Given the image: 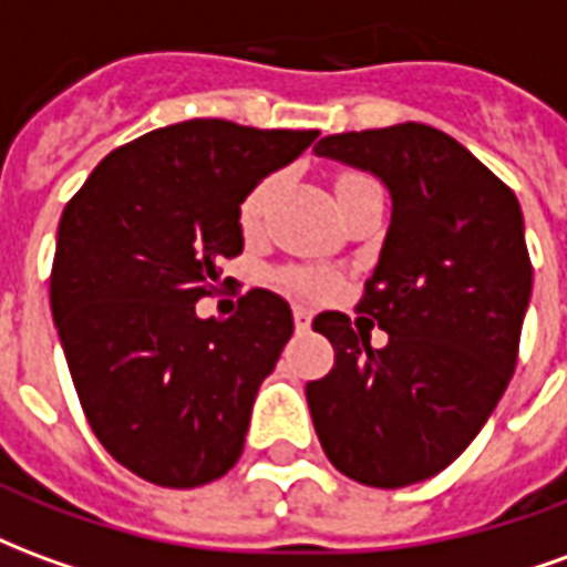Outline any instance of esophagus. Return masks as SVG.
Listing matches in <instances>:
<instances>
[{"mask_svg": "<svg viewBox=\"0 0 567 567\" xmlns=\"http://www.w3.org/2000/svg\"><path fill=\"white\" fill-rule=\"evenodd\" d=\"M309 324H312V312L303 307L295 309V328L297 331H309Z\"/></svg>", "mask_w": 567, "mask_h": 567, "instance_id": "1", "label": "esophagus"}]
</instances>
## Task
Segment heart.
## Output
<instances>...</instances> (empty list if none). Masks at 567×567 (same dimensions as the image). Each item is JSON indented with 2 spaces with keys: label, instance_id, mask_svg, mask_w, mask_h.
I'll use <instances>...</instances> for the list:
<instances>
[{
  "label": "heart",
  "instance_id": "heart-1",
  "mask_svg": "<svg viewBox=\"0 0 567 567\" xmlns=\"http://www.w3.org/2000/svg\"><path fill=\"white\" fill-rule=\"evenodd\" d=\"M358 182H364V175H343L337 182V197L346 194L352 185H358ZM272 187H276V175H267L243 197V203H239V224H243V230H255L258 227L264 212H267V203L272 197ZM272 282H276V288H282L285 295L312 300V297H324L331 291L333 276L324 270H309V267H285V270L272 276Z\"/></svg>",
  "mask_w": 567,
  "mask_h": 567
}]
</instances>
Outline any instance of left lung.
I'll return each instance as SVG.
<instances>
[{"instance_id":"1","label":"left lung","mask_w":567,"mask_h":567,"mask_svg":"<svg viewBox=\"0 0 567 567\" xmlns=\"http://www.w3.org/2000/svg\"><path fill=\"white\" fill-rule=\"evenodd\" d=\"M316 154L380 175L392 224L358 312H321L328 377L307 382L321 450L349 480L401 488L440 474L486 425L516 368L532 297L523 209L511 187L427 124L337 133Z\"/></svg>"}]
</instances>
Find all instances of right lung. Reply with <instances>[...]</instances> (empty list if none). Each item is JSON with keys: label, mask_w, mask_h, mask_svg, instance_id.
Listing matches in <instances>:
<instances>
[{"label": "right lung", "mask_w": 567, "mask_h": 567, "mask_svg": "<svg viewBox=\"0 0 567 567\" xmlns=\"http://www.w3.org/2000/svg\"><path fill=\"white\" fill-rule=\"evenodd\" d=\"M316 136L169 124L103 157L63 209L51 312L69 373L105 452L154 486H203L243 455L295 319L267 288L224 321L197 319L194 303L243 251V197Z\"/></svg>", "instance_id": "1"}]
</instances>
